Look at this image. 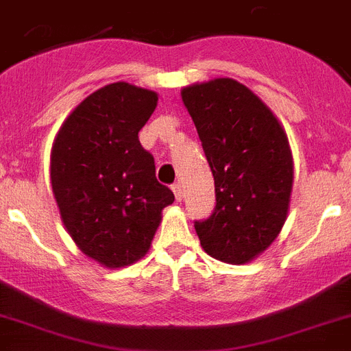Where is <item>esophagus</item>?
<instances>
[{
	"mask_svg": "<svg viewBox=\"0 0 351 351\" xmlns=\"http://www.w3.org/2000/svg\"><path fill=\"white\" fill-rule=\"evenodd\" d=\"M172 192H173V195H176V201L181 202L182 201V188H181V184H173Z\"/></svg>",
	"mask_w": 351,
	"mask_h": 351,
	"instance_id": "obj_1",
	"label": "esophagus"
}]
</instances>
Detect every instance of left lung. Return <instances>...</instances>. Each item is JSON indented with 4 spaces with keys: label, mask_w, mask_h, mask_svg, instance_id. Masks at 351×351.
I'll list each match as a JSON object with an SVG mask.
<instances>
[{
    "label": "left lung",
    "mask_w": 351,
    "mask_h": 351,
    "mask_svg": "<svg viewBox=\"0 0 351 351\" xmlns=\"http://www.w3.org/2000/svg\"><path fill=\"white\" fill-rule=\"evenodd\" d=\"M181 98L215 179V211L195 222L202 249L242 265L273 244L287 221L294 161L285 129L244 84L213 78Z\"/></svg>",
    "instance_id": "left-lung-1"
}]
</instances>
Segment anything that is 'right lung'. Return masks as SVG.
<instances>
[{
    "label": "right lung",
    "instance_id": "1",
    "mask_svg": "<svg viewBox=\"0 0 351 351\" xmlns=\"http://www.w3.org/2000/svg\"><path fill=\"white\" fill-rule=\"evenodd\" d=\"M156 106V91L104 86L69 112L51 147V190L62 224L77 247L107 269L143 258L161 211L173 202L138 138Z\"/></svg>",
    "mask_w": 351,
    "mask_h": 351
}]
</instances>
